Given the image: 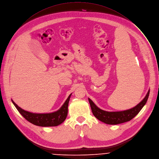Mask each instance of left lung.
<instances>
[{"label":"left lung","instance_id":"left-lung-1","mask_svg":"<svg viewBox=\"0 0 159 159\" xmlns=\"http://www.w3.org/2000/svg\"><path fill=\"white\" fill-rule=\"evenodd\" d=\"M150 93L148 89L145 98L135 107L123 111H108L98 108L94 102L88 98L92 113L93 115L100 121L108 125H117L129 121L134 118L146 104Z\"/></svg>","mask_w":159,"mask_h":159}]
</instances>
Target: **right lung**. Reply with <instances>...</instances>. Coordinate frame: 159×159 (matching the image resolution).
<instances>
[{"label":"right lung","mask_w":159,"mask_h":159,"mask_svg":"<svg viewBox=\"0 0 159 159\" xmlns=\"http://www.w3.org/2000/svg\"><path fill=\"white\" fill-rule=\"evenodd\" d=\"M71 94L69 95V97L64 104L61 106L58 110L51 113H33L24 110L19 107L12 100H11L18 111L30 123L37 126H44V127H46V126H56L61 124L67 117L68 104Z\"/></svg>","instance_id":"add662e5"}]
</instances>
